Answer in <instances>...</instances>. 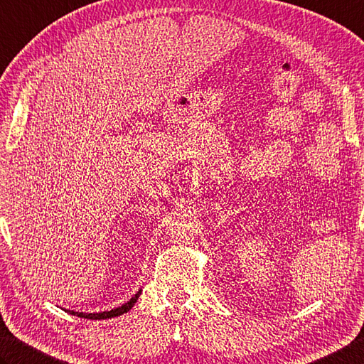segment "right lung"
I'll return each mask as SVG.
<instances>
[{"label":"right lung","instance_id":"add662e5","mask_svg":"<svg viewBox=\"0 0 364 364\" xmlns=\"http://www.w3.org/2000/svg\"><path fill=\"white\" fill-rule=\"evenodd\" d=\"M141 291H142V290H139L138 293H136L134 296H133L132 299H129V301H127L125 304H122L120 307H115V309H112V311L98 312V314H84V312H74V311H66V312H70L71 315H77V317H82V318H90V320H105V318L119 317V315L125 314V312H128L129 309H132V307L134 306L136 301H138V298H139Z\"/></svg>","mask_w":364,"mask_h":364}]
</instances>
